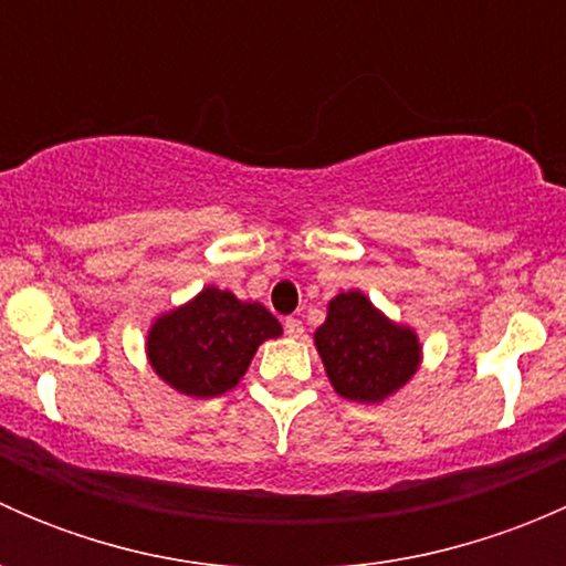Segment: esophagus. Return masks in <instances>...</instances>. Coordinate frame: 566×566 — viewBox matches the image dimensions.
<instances>
[{
    "label": "esophagus",
    "mask_w": 566,
    "mask_h": 566,
    "mask_svg": "<svg viewBox=\"0 0 566 566\" xmlns=\"http://www.w3.org/2000/svg\"><path fill=\"white\" fill-rule=\"evenodd\" d=\"M284 334H287L290 339H301V334H304V323H301L298 317H287L284 319Z\"/></svg>",
    "instance_id": "esophagus-1"
}]
</instances>
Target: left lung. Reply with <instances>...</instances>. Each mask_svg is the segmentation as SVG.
Instances as JSON below:
<instances>
[{"instance_id":"1","label":"left lung","mask_w":566,"mask_h":566,"mask_svg":"<svg viewBox=\"0 0 566 566\" xmlns=\"http://www.w3.org/2000/svg\"><path fill=\"white\" fill-rule=\"evenodd\" d=\"M315 345L334 391L353 402H384L413 378L421 361L419 336L391 323L358 290L331 301Z\"/></svg>"}]
</instances>
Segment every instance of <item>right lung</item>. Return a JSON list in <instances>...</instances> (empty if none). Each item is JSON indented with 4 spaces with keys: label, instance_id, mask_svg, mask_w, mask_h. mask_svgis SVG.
I'll return each instance as SVG.
<instances>
[{
    "label": "right lung",
    "instance_id": "add662e5",
    "mask_svg": "<svg viewBox=\"0 0 566 566\" xmlns=\"http://www.w3.org/2000/svg\"><path fill=\"white\" fill-rule=\"evenodd\" d=\"M282 334V325L262 304L238 301L219 287L153 323L147 358L164 384L188 397H219L247 375L256 347Z\"/></svg>",
    "mask_w": 566,
    "mask_h": 566
}]
</instances>
